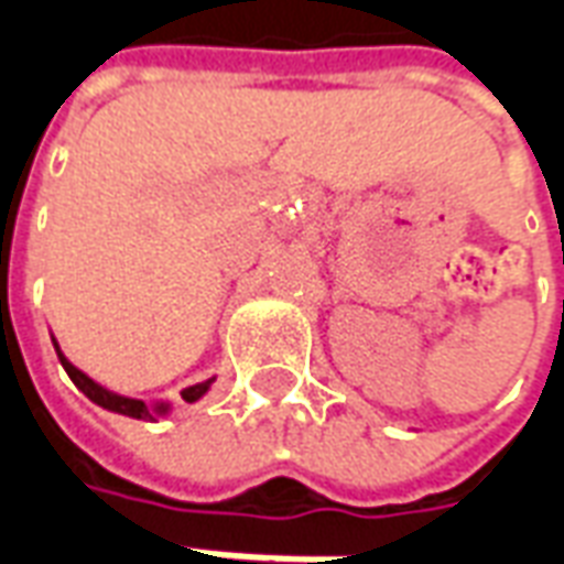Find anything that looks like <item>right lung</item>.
Here are the masks:
<instances>
[{"mask_svg": "<svg viewBox=\"0 0 564 564\" xmlns=\"http://www.w3.org/2000/svg\"><path fill=\"white\" fill-rule=\"evenodd\" d=\"M54 347H56V341H54ZM56 356H59V362H63V368H66L68 378L75 380V387H78V390L84 392V395H87L90 402L102 404L105 411H115V414L135 416V420H156V416H153V411H150L144 402H139V399H127V395H117V392H108L105 387H99L96 380L87 378L84 371H78V368L68 362L66 356L59 354V347H56ZM210 383H214V380H205V383H196V387H189V390L181 392V399H184V402H196V399H202V395L208 392Z\"/></svg>", "mask_w": 564, "mask_h": 564, "instance_id": "add662e5", "label": "right lung"}]
</instances>
